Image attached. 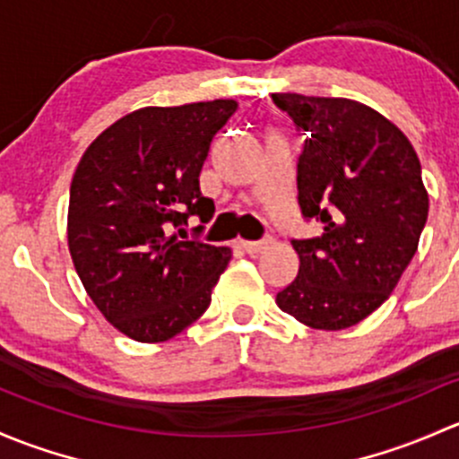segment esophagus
Instances as JSON below:
<instances>
[{
  "label": "esophagus",
  "mask_w": 459,
  "mask_h": 459,
  "mask_svg": "<svg viewBox=\"0 0 459 459\" xmlns=\"http://www.w3.org/2000/svg\"><path fill=\"white\" fill-rule=\"evenodd\" d=\"M267 245H269V240L264 238V240H240V247L245 249V252L247 254H261V252H264V249H267Z\"/></svg>",
  "instance_id": "esophagus-1"
}]
</instances>
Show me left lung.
<instances>
[{"label": "left lung", "instance_id": "left-lung-1", "mask_svg": "<svg viewBox=\"0 0 459 459\" xmlns=\"http://www.w3.org/2000/svg\"><path fill=\"white\" fill-rule=\"evenodd\" d=\"M307 134L299 157L302 219L323 234L294 238L299 276L276 294L285 314L311 329L338 332L389 299L418 249L429 195L413 145L365 103L272 94Z\"/></svg>", "mask_w": 459, "mask_h": 459}]
</instances>
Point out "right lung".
Returning <instances> with one entry per match:
<instances>
[{"mask_svg": "<svg viewBox=\"0 0 459 459\" xmlns=\"http://www.w3.org/2000/svg\"><path fill=\"white\" fill-rule=\"evenodd\" d=\"M236 108L234 99L141 108L103 130L79 160L70 256L97 309L136 342H163L190 327L228 267V247L183 240V225L214 214L198 177ZM172 227L178 235L169 236Z\"/></svg>", "mask_w": 459, "mask_h": 459, "instance_id": "obj_1", "label": "right lung"}]
</instances>
